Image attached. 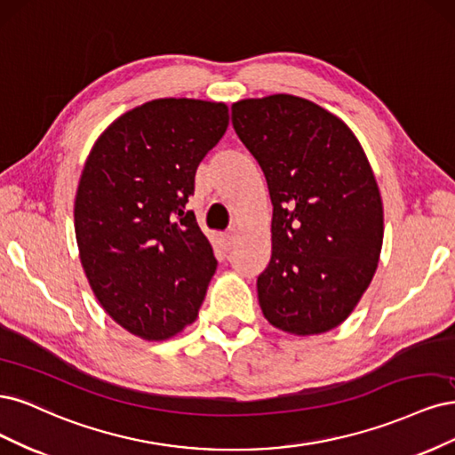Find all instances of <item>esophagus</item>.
Masks as SVG:
<instances>
[{
  "label": "esophagus",
  "mask_w": 455,
  "mask_h": 455,
  "mask_svg": "<svg viewBox=\"0 0 455 455\" xmlns=\"http://www.w3.org/2000/svg\"><path fill=\"white\" fill-rule=\"evenodd\" d=\"M236 238H238V232L236 230H228V232L223 234L221 242H223L225 251H230V249L234 247V243H236Z\"/></svg>",
  "instance_id": "obj_1"
}]
</instances>
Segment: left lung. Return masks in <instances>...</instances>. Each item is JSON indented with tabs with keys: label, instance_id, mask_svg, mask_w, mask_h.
<instances>
[{
	"label": "left lung",
	"instance_id": "8db88e82",
	"mask_svg": "<svg viewBox=\"0 0 455 455\" xmlns=\"http://www.w3.org/2000/svg\"><path fill=\"white\" fill-rule=\"evenodd\" d=\"M232 126L274 206L272 255L257 277L262 314L295 336L339 327L369 289L384 242L382 196L359 140L291 94L236 101Z\"/></svg>",
	"mask_w": 455,
	"mask_h": 455
}]
</instances>
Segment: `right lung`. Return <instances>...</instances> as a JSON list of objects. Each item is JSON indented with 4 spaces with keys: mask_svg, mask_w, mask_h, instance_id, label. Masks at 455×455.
I'll return each instance as SVG.
<instances>
[{
    "mask_svg": "<svg viewBox=\"0 0 455 455\" xmlns=\"http://www.w3.org/2000/svg\"><path fill=\"white\" fill-rule=\"evenodd\" d=\"M227 126L223 101L158 98L115 119L86 156L73 206L81 265L106 314L143 340L193 325L206 297L217 260L185 206Z\"/></svg>",
    "mask_w": 455,
    "mask_h": 455,
    "instance_id": "obj_1",
    "label": "right lung"
}]
</instances>
